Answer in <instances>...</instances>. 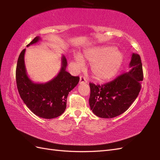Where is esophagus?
<instances>
[{
  "instance_id": "obj_1",
  "label": "esophagus",
  "mask_w": 160,
  "mask_h": 160,
  "mask_svg": "<svg viewBox=\"0 0 160 160\" xmlns=\"http://www.w3.org/2000/svg\"><path fill=\"white\" fill-rule=\"evenodd\" d=\"M80 84H87V80H86V78H84V76H80Z\"/></svg>"
}]
</instances>
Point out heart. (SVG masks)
I'll return each mask as SVG.
<instances>
[{"label": "heart", "instance_id": "heart-1", "mask_svg": "<svg viewBox=\"0 0 160 160\" xmlns=\"http://www.w3.org/2000/svg\"><path fill=\"white\" fill-rule=\"evenodd\" d=\"M79 69L84 67V60L91 64L93 77L98 80H107L113 78L120 69L123 62V55L118 49L109 46H100L87 49L82 55L74 57Z\"/></svg>", "mask_w": 160, "mask_h": 160}]
</instances>
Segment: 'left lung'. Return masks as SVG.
<instances>
[{
    "instance_id": "left-lung-1",
    "label": "left lung",
    "mask_w": 160,
    "mask_h": 160,
    "mask_svg": "<svg viewBox=\"0 0 160 160\" xmlns=\"http://www.w3.org/2000/svg\"><path fill=\"white\" fill-rule=\"evenodd\" d=\"M131 69L111 82L102 85L89 83V106L96 116L113 118L127 111L136 99L143 80L140 56L132 53L129 63Z\"/></svg>"
}]
</instances>
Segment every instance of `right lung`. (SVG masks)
Returning a JSON list of instances; mask_svg holds the SVG:
<instances>
[{"label":"right lung","instance_id":"1","mask_svg":"<svg viewBox=\"0 0 160 160\" xmlns=\"http://www.w3.org/2000/svg\"><path fill=\"white\" fill-rule=\"evenodd\" d=\"M41 40L36 36L27 47ZM25 49L17 62L16 78L18 93L24 103L37 116L52 119L62 115L67 107L68 94L79 82L78 76H72L66 71L67 59L61 58V68L56 77L45 83H36L28 77L25 64Z\"/></svg>","mask_w":160,"mask_h":160}]
</instances>
